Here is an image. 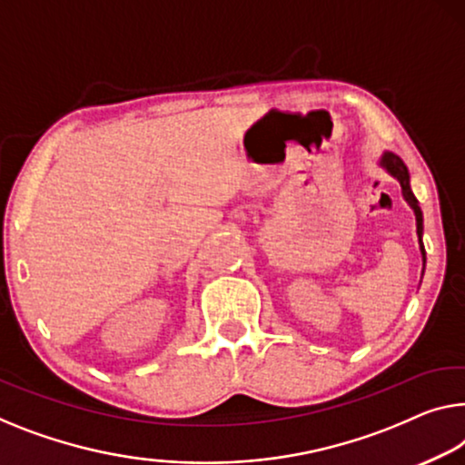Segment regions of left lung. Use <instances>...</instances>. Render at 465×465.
I'll return each mask as SVG.
<instances>
[{"mask_svg": "<svg viewBox=\"0 0 465 465\" xmlns=\"http://www.w3.org/2000/svg\"><path fill=\"white\" fill-rule=\"evenodd\" d=\"M382 164L386 166L388 171L392 173L394 177L399 179L401 188H403V196H405L407 203L411 204V209H413V213H415V221H418V235H420V242H421V230H424V225H421V209H420V204H418V198L413 196L411 185H410V171H407L405 163L401 161L399 156H394V154H384V158H382ZM421 254H424V262H426L424 244H421Z\"/></svg>", "mask_w": 465, "mask_h": 465, "instance_id": "8db88e82", "label": "left lung"}]
</instances>
